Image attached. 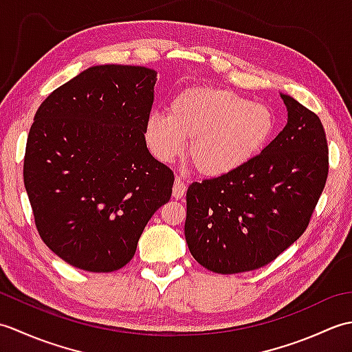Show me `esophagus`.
<instances>
[{"label": "esophagus", "mask_w": 352, "mask_h": 352, "mask_svg": "<svg viewBox=\"0 0 352 352\" xmlns=\"http://www.w3.org/2000/svg\"><path fill=\"white\" fill-rule=\"evenodd\" d=\"M184 193H186V183L180 177H177L174 182V189H172V197L175 199H182L184 197Z\"/></svg>", "instance_id": "esophagus-1"}]
</instances>
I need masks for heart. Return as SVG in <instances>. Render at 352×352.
<instances>
[{"label": "heart", "mask_w": 352, "mask_h": 352, "mask_svg": "<svg viewBox=\"0 0 352 352\" xmlns=\"http://www.w3.org/2000/svg\"><path fill=\"white\" fill-rule=\"evenodd\" d=\"M275 116L263 102H251L214 87L186 89L170 102L169 115L153 111L145 142L157 160L178 159L192 140L190 159L206 175H223L245 166L271 139Z\"/></svg>", "instance_id": "b5f03b06"}]
</instances>
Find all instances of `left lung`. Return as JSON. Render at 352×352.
Listing matches in <instances>:
<instances>
[{"instance_id":"left-lung-1","label":"left lung","mask_w":352,"mask_h":352,"mask_svg":"<svg viewBox=\"0 0 352 352\" xmlns=\"http://www.w3.org/2000/svg\"><path fill=\"white\" fill-rule=\"evenodd\" d=\"M287 124L254 159L228 174L192 183L184 236L201 266L216 274L271 263L301 237L325 188L322 122L281 94Z\"/></svg>"}]
</instances>
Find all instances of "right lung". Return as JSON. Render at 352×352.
<instances>
[{
	"mask_svg": "<svg viewBox=\"0 0 352 352\" xmlns=\"http://www.w3.org/2000/svg\"><path fill=\"white\" fill-rule=\"evenodd\" d=\"M157 72L92 66L48 95L30 129L24 184L48 248L89 272L133 258L174 172L149 154L145 124Z\"/></svg>",
	"mask_w": 352,
	"mask_h": 352,
	"instance_id": "add662e5",
	"label": "right lung"
}]
</instances>
